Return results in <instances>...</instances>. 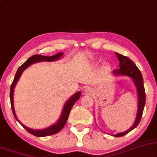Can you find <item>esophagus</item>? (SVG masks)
Instances as JSON below:
<instances>
[{
  "label": "esophagus",
  "instance_id": "esophagus-1",
  "mask_svg": "<svg viewBox=\"0 0 157 157\" xmlns=\"http://www.w3.org/2000/svg\"><path fill=\"white\" fill-rule=\"evenodd\" d=\"M91 91L92 88H90V87H86V88H85V92H86V93H90Z\"/></svg>",
  "mask_w": 157,
  "mask_h": 157
}]
</instances>
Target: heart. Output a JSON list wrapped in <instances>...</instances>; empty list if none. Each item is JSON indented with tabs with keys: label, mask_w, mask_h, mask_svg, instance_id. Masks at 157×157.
<instances>
[{
	"label": "heart",
	"mask_w": 157,
	"mask_h": 157,
	"mask_svg": "<svg viewBox=\"0 0 157 157\" xmlns=\"http://www.w3.org/2000/svg\"><path fill=\"white\" fill-rule=\"evenodd\" d=\"M108 67H109V64L105 63V68H108Z\"/></svg>",
	"instance_id": "b5f03b06"
}]
</instances>
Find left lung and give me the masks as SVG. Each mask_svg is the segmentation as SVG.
Masks as SVG:
<instances>
[{
  "mask_svg": "<svg viewBox=\"0 0 157 157\" xmlns=\"http://www.w3.org/2000/svg\"><path fill=\"white\" fill-rule=\"evenodd\" d=\"M116 55L119 60V69H116L113 71L112 75L114 76H127L130 77L135 83V86L137 88V96H138V107H137V116L135 121V123L129 129L124 132H120L116 135H113V136L116 137H121L125 135L126 134L129 133L130 131L135 129L139 124L140 121L141 117H142L143 109H144L145 105V88L143 86V78L140 71L135 65V63L130 58L126 56L121 55L118 52H116Z\"/></svg>",
  "mask_w": 157,
  "mask_h": 157,
  "instance_id": "obj_1",
  "label": "left lung"
}]
</instances>
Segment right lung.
Here are the masks:
<instances>
[{"label": "right lung", "mask_w": 157, "mask_h": 157, "mask_svg": "<svg viewBox=\"0 0 157 157\" xmlns=\"http://www.w3.org/2000/svg\"><path fill=\"white\" fill-rule=\"evenodd\" d=\"M63 52H58V54L54 55L52 56H41V55H34V56L30 57L28 59L26 60L22 65L20 66L19 67V69L17 71L16 75H15L14 79L13 80V82L11 86V90H10V100H11V106H12V113L14 114V118H16V120L20 123L21 125L23 126L24 129H25L29 133L32 134L33 135L36 136V137H46V136H50L52 135H55V134L58 133V132H60V130L63 129L64 125L67 123L68 118H69V113H70L71 107L75 103L80 99L81 91H77V93H75L73 96L69 98V100L67 101V102L65 103V105H63V109H62L61 114H60V118H58L57 122L55 123L54 124L49 126L48 128H45L44 129H30L28 126H25L24 124H22L21 122L17 118L16 114H15V110L14 107V88L16 86L17 83L19 79L21 77L22 73L27 68L31 66V64L37 63V62H41V61H48V62H52L54 60H57L60 59V58L63 56Z\"/></svg>", "instance_id": "add662e5"}]
</instances>
